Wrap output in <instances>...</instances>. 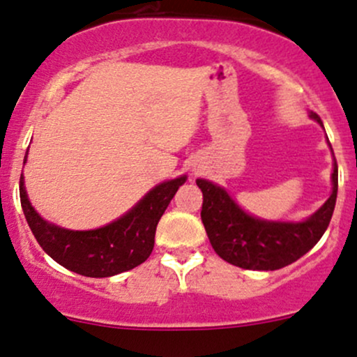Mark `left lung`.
Segmentation results:
<instances>
[{"label": "left lung", "instance_id": "obj_1", "mask_svg": "<svg viewBox=\"0 0 357 357\" xmlns=\"http://www.w3.org/2000/svg\"><path fill=\"white\" fill-rule=\"evenodd\" d=\"M310 118L324 126L318 114L310 112ZM328 147L332 150L330 142ZM197 185L204 193L202 222L215 253L239 268L279 270L306 255L327 231L335 208L339 169L333 157L328 200L299 222L260 219L239 207L222 186L202 178L197 179Z\"/></svg>", "mask_w": 357, "mask_h": 357}]
</instances>
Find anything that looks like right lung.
I'll list each match as a JSON object with an SVG mask.
<instances>
[{
  "label": "right lung",
  "instance_id": "add662e5",
  "mask_svg": "<svg viewBox=\"0 0 357 357\" xmlns=\"http://www.w3.org/2000/svg\"><path fill=\"white\" fill-rule=\"evenodd\" d=\"M185 183L186 174L159 183L119 219L89 231L65 229L40 217L29 200L24 174L20 176V202L30 231L52 260L75 273L100 279L118 275L147 260L153 250L157 224Z\"/></svg>",
  "mask_w": 357,
  "mask_h": 357
}]
</instances>
